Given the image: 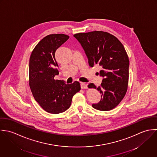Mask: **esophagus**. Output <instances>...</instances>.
Masks as SVG:
<instances>
[{"mask_svg":"<svg viewBox=\"0 0 157 157\" xmlns=\"http://www.w3.org/2000/svg\"><path fill=\"white\" fill-rule=\"evenodd\" d=\"M80 86H81L82 89H87L88 88V85L85 83H81Z\"/></svg>","mask_w":157,"mask_h":157,"instance_id":"obj_1","label":"esophagus"}]
</instances>
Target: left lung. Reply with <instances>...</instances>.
I'll list each match as a JSON object with an SVG mask.
<instances>
[{
  "label": "left lung",
  "mask_w": 157,
  "mask_h": 157,
  "mask_svg": "<svg viewBox=\"0 0 157 157\" xmlns=\"http://www.w3.org/2000/svg\"><path fill=\"white\" fill-rule=\"evenodd\" d=\"M74 37L84 49L90 67H101L98 73L103 77L101 85L88 86L101 94L100 101L92 107L103 111L111 110L124 98L128 86L129 61L123 45L114 36L103 31L78 33Z\"/></svg>",
  "instance_id": "left-lung-1"
}]
</instances>
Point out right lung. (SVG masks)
<instances>
[{
    "mask_svg": "<svg viewBox=\"0 0 157 157\" xmlns=\"http://www.w3.org/2000/svg\"><path fill=\"white\" fill-rule=\"evenodd\" d=\"M69 38L63 34L46 36L36 46L29 59V78L32 94L45 111L53 114L67 111L73 96L81 90L78 82L67 85L63 80L54 79L59 74L56 51Z\"/></svg>",
    "mask_w": 157,
    "mask_h": 157,
    "instance_id": "obj_1",
    "label": "right lung"
}]
</instances>
